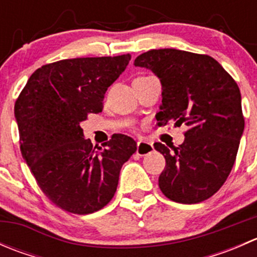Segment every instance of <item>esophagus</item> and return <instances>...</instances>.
Wrapping results in <instances>:
<instances>
[{
	"label": "esophagus",
	"instance_id": "esophagus-1",
	"mask_svg": "<svg viewBox=\"0 0 257 257\" xmlns=\"http://www.w3.org/2000/svg\"><path fill=\"white\" fill-rule=\"evenodd\" d=\"M153 150H154V147L148 142H138V144H137V154L141 155V157L149 154Z\"/></svg>",
	"mask_w": 257,
	"mask_h": 257
}]
</instances>
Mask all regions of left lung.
I'll use <instances>...</instances> for the list:
<instances>
[{"instance_id":"8db88e82","label":"left lung","mask_w":257,"mask_h":257,"mask_svg":"<svg viewBox=\"0 0 257 257\" xmlns=\"http://www.w3.org/2000/svg\"><path fill=\"white\" fill-rule=\"evenodd\" d=\"M134 66L150 69L162 83L158 124L189 128L184 143L173 150L154 144L167 162L160 190L175 203L206 200L229 177L243 133L236 82L210 56L174 48L145 52Z\"/></svg>"}]
</instances>
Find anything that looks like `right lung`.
<instances>
[{
    "mask_svg": "<svg viewBox=\"0 0 257 257\" xmlns=\"http://www.w3.org/2000/svg\"><path fill=\"white\" fill-rule=\"evenodd\" d=\"M131 54L63 59L35 71L15 104L21 153L43 193L66 211L92 214L114 196L121 167L136 153L128 136L114 134L95 149L80 123L99 113L108 87Z\"/></svg>",
    "mask_w": 257,
    "mask_h": 257,
    "instance_id": "obj_1",
    "label": "right lung"
}]
</instances>
